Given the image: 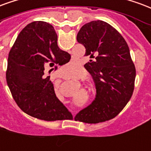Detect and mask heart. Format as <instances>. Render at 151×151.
Returning <instances> with one entry per match:
<instances>
[{"mask_svg":"<svg viewBox=\"0 0 151 151\" xmlns=\"http://www.w3.org/2000/svg\"><path fill=\"white\" fill-rule=\"evenodd\" d=\"M75 65L72 63V62H70L69 64H67V65L64 68V71H70V70H73L74 68H75Z\"/></svg>","mask_w":151,"mask_h":151,"instance_id":"obj_1","label":"heart"}]
</instances>
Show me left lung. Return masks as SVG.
I'll list each match as a JSON object with an SVG mask.
<instances>
[{"label":"left lung","instance_id":"left-lung-1","mask_svg":"<svg viewBox=\"0 0 151 151\" xmlns=\"http://www.w3.org/2000/svg\"><path fill=\"white\" fill-rule=\"evenodd\" d=\"M77 41L86 48V55L93 57L85 68L95 82L96 98L76 115L75 120L98 123L114 118L129 101L134 88L136 70L128 45L118 31L103 21L85 24Z\"/></svg>","mask_w":151,"mask_h":151}]
</instances>
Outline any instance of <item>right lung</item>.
Here are the masks:
<instances>
[{
    "mask_svg": "<svg viewBox=\"0 0 151 151\" xmlns=\"http://www.w3.org/2000/svg\"><path fill=\"white\" fill-rule=\"evenodd\" d=\"M70 58L58 47L54 28L47 22H33L21 31L9 53L6 81L23 112L49 122L73 118L57 98L50 77H44L45 65L56 70Z\"/></svg>",
    "mask_w": 151,
    "mask_h": 151,
    "instance_id": "obj_1",
    "label": "right lung"
}]
</instances>
